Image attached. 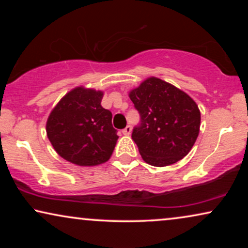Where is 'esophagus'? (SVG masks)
<instances>
[{
    "mask_svg": "<svg viewBox=\"0 0 248 248\" xmlns=\"http://www.w3.org/2000/svg\"><path fill=\"white\" fill-rule=\"evenodd\" d=\"M122 132H123V134H124V135H130V134H131V132H132V127L130 126V125H127V126L125 127L124 130L122 131Z\"/></svg>",
    "mask_w": 248,
    "mask_h": 248,
    "instance_id": "esophagus-1",
    "label": "esophagus"
}]
</instances>
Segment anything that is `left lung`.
<instances>
[{"mask_svg":"<svg viewBox=\"0 0 248 248\" xmlns=\"http://www.w3.org/2000/svg\"><path fill=\"white\" fill-rule=\"evenodd\" d=\"M140 123L132 139L142 159L164 167L188 154L200 132L201 114L195 101L172 84L149 78L130 93Z\"/></svg>","mask_w":248,"mask_h":248,"instance_id":"1","label":"left lung"}]
</instances>
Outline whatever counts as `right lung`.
I'll use <instances>...</instances> for the list:
<instances>
[{
    "label": "right lung",
    "instance_id": "add662e5",
    "mask_svg": "<svg viewBox=\"0 0 248 248\" xmlns=\"http://www.w3.org/2000/svg\"><path fill=\"white\" fill-rule=\"evenodd\" d=\"M103 91L78 87L50 113L46 132L55 151L78 166H97L110 158L117 141L110 110L101 106Z\"/></svg>",
    "mask_w": 248,
    "mask_h": 248
}]
</instances>
